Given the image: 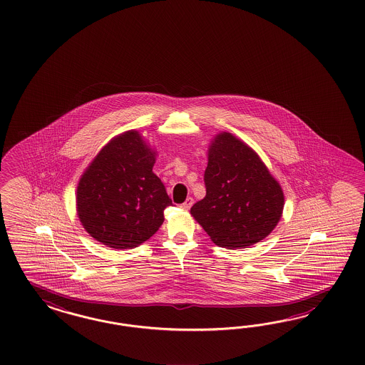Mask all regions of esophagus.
Wrapping results in <instances>:
<instances>
[{
	"instance_id": "1",
	"label": "esophagus",
	"mask_w": 365,
	"mask_h": 365,
	"mask_svg": "<svg viewBox=\"0 0 365 365\" xmlns=\"http://www.w3.org/2000/svg\"><path fill=\"white\" fill-rule=\"evenodd\" d=\"M192 203H194V199L191 198V197H188V198L185 200V203H182V209L188 210V209L192 206Z\"/></svg>"
}]
</instances>
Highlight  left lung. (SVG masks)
Here are the masks:
<instances>
[{"label":"left lung","instance_id":"8db88e82","mask_svg":"<svg viewBox=\"0 0 365 365\" xmlns=\"http://www.w3.org/2000/svg\"><path fill=\"white\" fill-rule=\"evenodd\" d=\"M205 186L206 197L190 212L222 247L262 241L282 215L279 183L257 153L230 133H218L211 142Z\"/></svg>","mask_w":365,"mask_h":365}]
</instances>
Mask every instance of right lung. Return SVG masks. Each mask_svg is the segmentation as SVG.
Returning a JSON list of instances; mask_svg holds the SVG:
<instances>
[{
  "label": "right lung",
  "instance_id": "right-lung-1",
  "mask_svg": "<svg viewBox=\"0 0 365 365\" xmlns=\"http://www.w3.org/2000/svg\"><path fill=\"white\" fill-rule=\"evenodd\" d=\"M154 163V150L138 131L101 148L76 191L78 220L91 237L112 249H133L159 230L173 200Z\"/></svg>",
  "mask_w": 365,
  "mask_h": 365
}]
</instances>
